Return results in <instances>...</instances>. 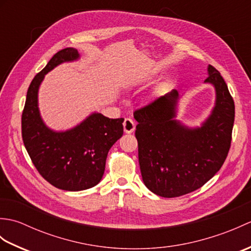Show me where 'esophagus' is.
Segmentation results:
<instances>
[{"label":"esophagus","instance_id":"1","mask_svg":"<svg viewBox=\"0 0 251 251\" xmlns=\"http://www.w3.org/2000/svg\"><path fill=\"white\" fill-rule=\"evenodd\" d=\"M123 127H124V131L126 134H131V132L135 130L136 124L131 119H128V117H127V119L124 120V123H123Z\"/></svg>","mask_w":251,"mask_h":251}]
</instances>
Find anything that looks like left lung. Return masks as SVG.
<instances>
[{
  "label": "left lung",
  "mask_w": 251,
  "mask_h": 251,
  "mask_svg": "<svg viewBox=\"0 0 251 251\" xmlns=\"http://www.w3.org/2000/svg\"><path fill=\"white\" fill-rule=\"evenodd\" d=\"M207 71L205 83L215 87L216 102L201 127L176 120L180 99L176 89L135 111L142 180L154 194L170 199L200 189L227 156L235 105L219 71L210 65Z\"/></svg>",
  "instance_id": "8db88e82"
}]
</instances>
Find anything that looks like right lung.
<instances>
[{"label":"right lung","mask_w":251,"mask_h":251,"mask_svg":"<svg viewBox=\"0 0 251 251\" xmlns=\"http://www.w3.org/2000/svg\"><path fill=\"white\" fill-rule=\"evenodd\" d=\"M78 58V51L73 47L52 56L32 79L21 116L23 140L32 163L46 181L65 191L87 190L100 182L108 152L123 136L124 122L94 112L66 131H55L46 126L39 110L40 85L52 69Z\"/></svg>","instance_id":"1"}]
</instances>
